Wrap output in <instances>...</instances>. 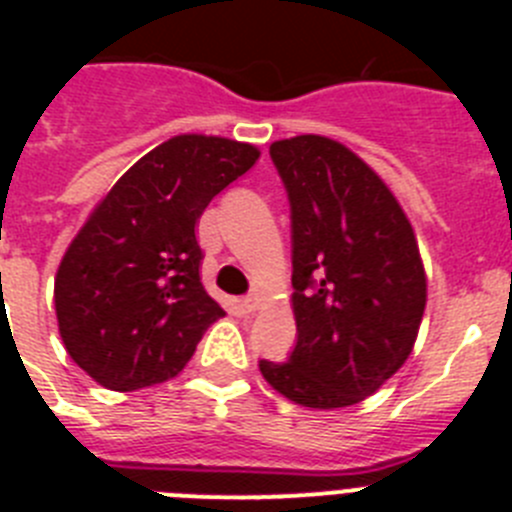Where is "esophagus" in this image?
<instances>
[{
	"label": "esophagus",
	"instance_id": "34e87169",
	"mask_svg": "<svg viewBox=\"0 0 512 512\" xmlns=\"http://www.w3.org/2000/svg\"><path fill=\"white\" fill-rule=\"evenodd\" d=\"M243 307H246L248 312L259 310V307H261V297H259V295H248V297H243Z\"/></svg>",
	"mask_w": 512,
	"mask_h": 512
}]
</instances>
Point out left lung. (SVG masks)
<instances>
[{
  "label": "left lung",
  "instance_id": "left-lung-1",
  "mask_svg": "<svg viewBox=\"0 0 512 512\" xmlns=\"http://www.w3.org/2000/svg\"><path fill=\"white\" fill-rule=\"evenodd\" d=\"M269 153L292 210L297 346L259 369L302 408H348L413 351L428 297L418 241L382 176L338 140L297 135Z\"/></svg>",
  "mask_w": 512,
  "mask_h": 512
}]
</instances>
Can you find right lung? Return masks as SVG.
<instances>
[{
	"label": "right lung",
	"mask_w": 512,
	"mask_h": 512,
	"mask_svg": "<svg viewBox=\"0 0 512 512\" xmlns=\"http://www.w3.org/2000/svg\"><path fill=\"white\" fill-rule=\"evenodd\" d=\"M259 156L251 143L174 135L94 207L63 253L53 289L63 346L94 382L115 392L166 382L223 318L202 287L194 225Z\"/></svg>",
	"instance_id": "right-lung-1"
}]
</instances>
